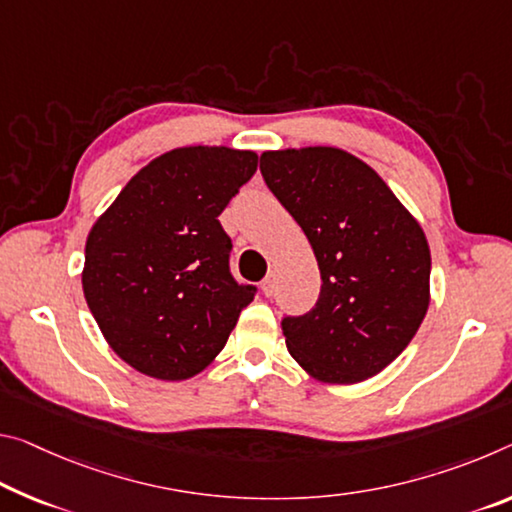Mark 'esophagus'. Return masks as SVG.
Segmentation results:
<instances>
[{
	"label": "esophagus",
	"mask_w": 512,
	"mask_h": 512,
	"mask_svg": "<svg viewBox=\"0 0 512 512\" xmlns=\"http://www.w3.org/2000/svg\"><path fill=\"white\" fill-rule=\"evenodd\" d=\"M259 289H262V294H264L266 298H271L273 291H275V273L266 275V278L262 280V285H259Z\"/></svg>",
	"instance_id": "obj_1"
}]
</instances>
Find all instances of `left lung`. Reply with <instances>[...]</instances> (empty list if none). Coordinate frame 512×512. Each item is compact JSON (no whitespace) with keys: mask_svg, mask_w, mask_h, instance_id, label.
I'll return each mask as SVG.
<instances>
[{"mask_svg":"<svg viewBox=\"0 0 512 512\" xmlns=\"http://www.w3.org/2000/svg\"><path fill=\"white\" fill-rule=\"evenodd\" d=\"M259 170L303 227L321 271L312 310L282 319L291 358L321 383L376 376L412 342L431 303L424 230L383 177L346 150H269Z\"/></svg>","mask_w":512,"mask_h":512,"instance_id":"left-lung-1","label":"left lung"}]
</instances>
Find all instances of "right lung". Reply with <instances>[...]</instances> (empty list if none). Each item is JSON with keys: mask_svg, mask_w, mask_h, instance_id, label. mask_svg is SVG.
Returning a JSON list of instances; mask_svg holds the SVG:
<instances>
[{"mask_svg": "<svg viewBox=\"0 0 512 512\" xmlns=\"http://www.w3.org/2000/svg\"><path fill=\"white\" fill-rule=\"evenodd\" d=\"M255 170L253 150L175 148L143 166L91 227L81 287L129 367L186 380L223 351L255 287L232 278L218 216Z\"/></svg>", "mask_w": 512, "mask_h": 512, "instance_id": "1", "label": "right lung"}]
</instances>
